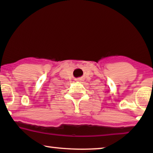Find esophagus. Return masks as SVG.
<instances>
[{
	"label": "esophagus",
	"instance_id": "1",
	"mask_svg": "<svg viewBox=\"0 0 153 153\" xmlns=\"http://www.w3.org/2000/svg\"><path fill=\"white\" fill-rule=\"evenodd\" d=\"M80 80H81V79H80Z\"/></svg>",
	"mask_w": 153,
	"mask_h": 153
}]
</instances>
